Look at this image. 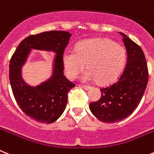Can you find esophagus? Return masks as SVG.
I'll list each match as a JSON object with an SVG mask.
<instances>
[{
    "label": "esophagus",
    "instance_id": "1",
    "mask_svg": "<svg viewBox=\"0 0 154 154\" xmlns=\"http://www.w3.org/2000/svg\"><path fill=\"white\" fill-rule=\"evenodd\" d=\"M81 87L82 88H83V89H85V90H90V86H86V85H81Z\"/></svg>",
    "mask_w": 154,
    "mask_h": 154
}]
</instances>
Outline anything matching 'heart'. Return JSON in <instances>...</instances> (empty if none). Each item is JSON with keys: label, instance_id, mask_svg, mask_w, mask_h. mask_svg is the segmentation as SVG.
Wrapping results in <instances>:
<instances>
[{"label": "heart", "instance_id": "heart-1", "mask_svg": "<svg viewBox=\"0 0 154 154\" xmlns=\"http://www.w3.org/2000/svg\"><path fill=\"white\" fill-rule=\"evenodd\" d=\"M126 61L125 50L108 39H91L80 42L75 50L63 54V63L68 77L74 79L86 67L82 76L86 82L97 80L107 84L117 79Z\"/></svg>", "mask_w": 154, "mask_h": 154}]
</instances>
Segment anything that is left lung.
Wrapping results in <instances>:
<instances>
[{
	"mask_svg": "<svg viewBox=\"0 0 154 154\" xmlns=\"http://www.w3.org/2000/svg\"><path fill=\"white\" fill-rule=\"evenodd\" d=\"M127 51V63L118 81L101 88V97L90 103L93 115L105 123H115L132 114L145 93L149 73L141 47L120 32Z\"/></svg>",
	"mask_w": 154,
	"mask_h": 154,
	"instance_id": "8db88e82",
	"label": "left lung"
}]
</instances>
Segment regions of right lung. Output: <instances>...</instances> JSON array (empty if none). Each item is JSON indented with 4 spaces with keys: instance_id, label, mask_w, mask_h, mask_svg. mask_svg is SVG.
I'll use <instances>...</instances> for the list:
<instances>
[{
    "instance_id": "add662e5",
    "label": "right lung",
    "mask_w": 154,
    "mask_h": 154,
    "mask_svg": "<svg viewBox=\"0 0 154 154\" xmlns=\"http://www.w3.org/2000/svg\"><path fill=\"white\" fill-rule=\"evenodd\" d=\"M65 31H49L31 35L18 46L10 61L9 79L14 99L27 116L40 123H53L62 115L68 91L75 86L64 75L63 54L71 37ZM31 49L56 53L53 75L36 87H30L21 77V67Z\"/></svg>"
}]
</instances>
